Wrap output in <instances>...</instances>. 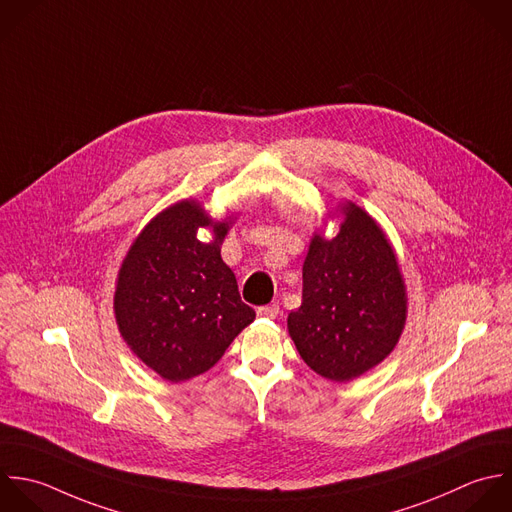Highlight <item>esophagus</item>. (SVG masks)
I'll use <instances>...</instances> for the list:
<instances>
[{
    "label": "esophagus",
    "instance_id": "esophagus-1",
    "mask_svg": "<svg viewBox=\"0 0 512 512\" xmlns=\"http://www.w3.org/2000/svg\"><path fill=\"white\" fill-rule=\"evenodd\" d=\"M257 315L259 317H267V319H275L279 315V305L273 303V305H263L257 309Z\"/></svg>",
    "mask_w": 512,
    "mask_h": 512
}]
</instances>
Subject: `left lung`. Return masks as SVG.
I'll return each instance as SVG.
<instances>
[{"mask_svg": "<svg viewBox=\"0 0 512 512\" xmlns=\"http://www.w3.org/2000/svg\"><path fill=\"white\" fill-rule=\"evenodd\" d=\"M335 239L313 237L303 263L301 307L287 327L301 359L343 383L379 365L407 319L405 285L381 227L349 203Z\"/></svg>", "mask_w": 512, "mask_h": 512, "instance_id": "left-lung-1", "label": "left lung"}]
</instances>
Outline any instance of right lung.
Instances as JSON below:
<instances>
[{"label":"right lung","instance_id":"1","mask_svg":"<svg viewBox=\"0 0 512 512\" xmlns=\"http://www.w3.org/2000/svg\"><path fill=\"white\" fill-rule=\"evenodd\" d=\"M212 225L213 244L196 239ZM227 223H213L195 201L159 213L131 245L117 281L115 319L129 349L171 383L211 369L255 319L219 243Z\"/></svg>","mask_w":512,"mask_h":512}]
</instances>
